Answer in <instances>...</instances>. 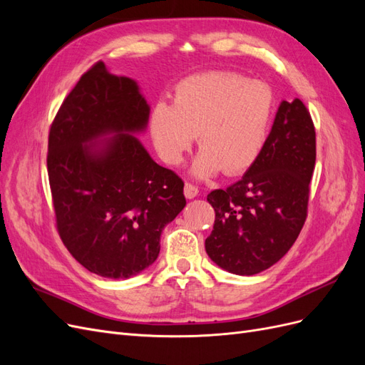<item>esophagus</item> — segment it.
I'll return each instance as SVG.
<instances>
[{"label": "esophagus", "instance_id": "obj_1", "mask_svg": "<svg viewBox=\"0 0 365 365\" xmlns=\"http://www.w3.org/2000/svg\"><path fill=\"white\" fill-rule=\"evenodd\" d=\"M197 193H200V190H197V187H195L190 182H185V185H184V196L187 197V200H193L195 196H197Z\"/></svg>", "mask_w": 365, "mask_h": 365}]
</instances>
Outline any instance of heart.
Returning <instances> with one entry per match:
<instances>
[{
    "instance_id": "b5f03b06",
    "label": "heart",
    "mask_w": 365,
    "mask_h": 365,
    "mask_svg": "<svg viewBox=\"0 0 365 365\" xmlns=\"http://www.w3.org/2000/svg\"><path fill=\"white\" fill-rule=\"evenodd\" d=\"M275 96L268 83L228 71L185 77L175 86L173 105L158 101L149 115L152 143L163 161L182 163L197 134L192 173L212 178L224 169L240 175L260 157L268 138Z\"/></svg>"
}]
</instances>
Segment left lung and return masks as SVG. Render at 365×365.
<instances>
[{"label": "left lung", "instance_id": "left-lung-1", "mask_svg": "<svg viewBox=\"0 0 365 365\" xmlns=\"http://www.w3.org/2000/svg\"><path fill=\"white\" fill-rule=\"evenodd\" d=\"M315 155L311 114L300 98L283 101L259 160L207 196L216 217L205 251L219 268L254 275L291 250L306 220Z\"/></svg>", "mask_w": 365, "mask_h": 365}]
</instances>
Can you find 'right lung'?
<instances>
[{"instance_id": "right-lung-1", "label": "right lung", "mask_w": 365, "mask_h": 365, "mask_svg": "<svg viewBox=\"0 0 365 365\" xmlns=\"http://www.w3.org/2000/svg\"><path fill=\"white\" fill-rule=\"evenodd\" d=\"M149 114L138 83L97 62L50 128L47 168L59 236L101 277L129 279L150 267L164 227L185 205L181 178L135 137Z\"/></svg>"}]
</instances>
